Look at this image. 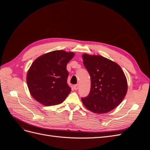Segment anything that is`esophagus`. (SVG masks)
<instances>
[{
    "instance_id": "esophagus-1",
    "label": "esophagus",
    "mask_w": 150,
    "mask_h": 150,
    "mask_svg": "<svg viewBox=\"0 0 150 150\" xmlns=\"http://www.w3.org/2000/svg\"><path fill=\"white\" fill-rule=\"evenodd\" d=\"M74 88L75 90H78V88H79V84H78L74 85Z\"/></svg>"
}]
</instances>
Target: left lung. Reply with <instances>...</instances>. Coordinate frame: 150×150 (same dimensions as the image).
<instances>
[{
	"mask_svg": "<svg viewBox=\"0 0 150 150\" xmlns=\"http://www.w3.org/2000/svg\"><path fill=\"white\" fill-rule=\"evenodd\" d=\"M82 57L91 83L89 95L81 98L83 104L94 113L111 111L126 94L128 83L124 72L117 63L101 56L84 54Z\"/></svg>",
	"mask_w": 150,
	"mask_h": 150,
	"instance_id": "8db88e82",
	"label": "left lung"
}]
</instances>
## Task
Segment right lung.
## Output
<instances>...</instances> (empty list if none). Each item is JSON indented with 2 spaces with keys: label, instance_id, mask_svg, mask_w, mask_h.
I'll use <instances>...</instances> for the list:
<instances>
[{
  "label": "right lung",
  "instance_id": "add662e5",
  "mask_svg": "<svg viewBox=\"0 0 150 150\" xmlns=\"http://www.w3.org/2000/svg\"><path fill=\"white\" fill-rule=\"evenodd\" d=\"M74 56V52L58 50L43 54L33 62L27 74V84L36 101L50 106L65 100L71 91L67 83L66 66Z\"/></svg>",
  "mask_w": 150,
  "mask_h": 150
}]
</instances>
